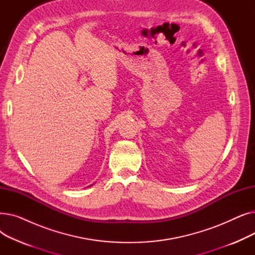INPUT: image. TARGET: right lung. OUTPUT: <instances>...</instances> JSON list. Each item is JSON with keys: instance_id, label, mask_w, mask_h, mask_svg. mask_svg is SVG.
<instances>
[{"instance_id": "obj_1", "label": "right lung", "mask_w": 255, "mask_h": 255, "mask_svg": "<svg viewBox=\"0 0 255 255\" xmlns=\"http://www.w3.org/2000/svg\"><path fill=\"white\" fill-rule=\"evenodd\" d=\"M91 186H92V185H91ZM89 187H90V186H89Z\"/></svg>"}]
</instances>
